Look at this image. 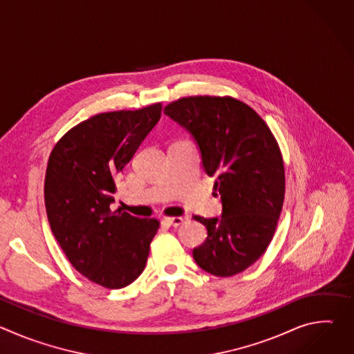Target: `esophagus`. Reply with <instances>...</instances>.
<instances>
[{
    "label": "esophagus",
    "instance_id": "obj_1",
    "mask_svg": "<svg viewBox=\"0 0 354 354\" xmlns=\"http://www.w3.org/2000/svg\"><path fill=\"white\" fill-rule=\"evenodd\" d=\"M165 221H167L169 225L178 227V225L183 224L185 221H187V216H179V217H168V218H165Z\"/></svg>",
    "mask_w": 354,
    "mask_h": 354
}]
</instances>
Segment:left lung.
Listing matches in <instances>:
<instances>
[{
  "label": "left lung",
  "mask_w": 354,
  "mask_h": 354,
  "mask_svg": "<svg viewBox=\"0 0 354 354\" xmlns=\"http://www.w3.org/2000/svg\"><path fill=\"white\" fill-rule=\"evenodd\" d=\"M164 113L190 133L221 196V217L194 216L207 238L193 249V258L218 277L241 273L263 255L281 213L286 186L279 145L262 118L230 96L182 97Z\"/></svg>",
  "instance_id": "1"
}]
</instances>
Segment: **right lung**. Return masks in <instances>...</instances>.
<instances>
[{"instance_id": "add662e5", "label": "right lung", "mask_w": 354, "mask_h": 354, "mask_svg": "<svg viewBox=\"0 0 354 354\" xmlns=\"http://www.w3.org/2000/svg\"><path fill=\"white\" fill-rule=\"evenodd\" d=\"M162 105L99 113L66 133L50 154L44 205L50 228L71 265L91 281L123 288L144 270L156 218L112 212L116 183Z\"/></svg>"}]
</instances>
